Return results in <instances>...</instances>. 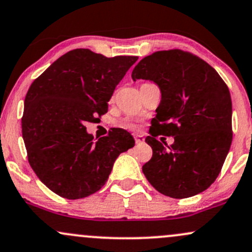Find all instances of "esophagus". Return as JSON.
I'll return each mask as SVG.
<instances>
[{
	"mask_svg": "<svg viewBox=\"0 0 252 252\" xmlns=\"http://www.w3.org/2000/svg\"><path fill=\"white\" fill-rule=\"evenodd\" d=\"M134 139H135V142H136V143L143 142V141H145V137H143L142 135H134Z\"/></svg>",
	"mask_w": 252,
	"mask_h": 252,
	"instance_id": "34e87169",
	"label": "esophagus"
}]
</instances>
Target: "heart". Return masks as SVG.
<instances>
[{"mask_svg":"<svg viewBox=\"0 0 252 252\" xmlns=\"http://www.w3.org/2000/svg\"><path fill=\"white\" fill-rule=\"evenodd\" d=\"M123 126L124 128H128V129H134L135 124L131 123V122H126V123H123Z\"/></svg>","mask_w":252,"mask_h":252,"instance_id":"obj_1","label":"heart"}]
</instances>
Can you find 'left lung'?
Returning a JSON list of instances; mask_svg holds the SVG:
<instances>
[{"mask_svg": "<svg viewBox=\"0 0 252 252\" xmlns=\"http://www.w3.org/2000/svg\"><path fill=\"white\" fill-rule=\"evenodd\" d=\"M134 81L151 80L161 100L146 142L153 156L142 166L162 195L187 198L214 183L232 143V101L227 85L200 57L173 49L145 57L132 70ZM158 134L173 136L167 148Z\"/></svg>", "mask_w": 252, "mask_h": 252, "instance_id": "8db88e82", "label": "left lung"}]
</instances>
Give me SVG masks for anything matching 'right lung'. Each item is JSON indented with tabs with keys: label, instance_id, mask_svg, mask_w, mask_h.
Returning a JSON list of instances; mask_svg holds the SVG:
<instances>
[{
	"label": "right lung",
	"instance_id": "obj_1",
	"mask_svg": "<svg viewBox=\"0 0 252 252\" xmlns=\"http://www.w3.org/2000/svg\"><path fill=\"white\" fill-rule=\"evenodd\" d=\"M136 61V56L71 50L29 88L21 120L29 162L61 197L77 200L100 190L118 156L134 147L124 129L113 128L94 141L85 124L107 112L116 86Z\"/></svg>",
	"mask_w": 252,
	"mask_h": 252
}]
</instances>
